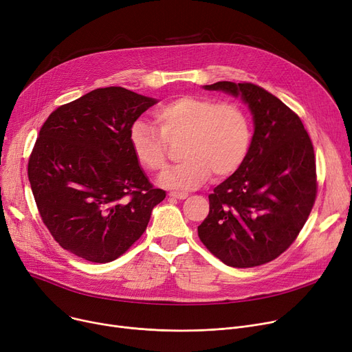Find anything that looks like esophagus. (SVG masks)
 I'll return each instance as SVG.
<instances>
[{
    "mask_svg": "<svg viewBox=\"0 0 352 352\" xmlns=\"http://www.w3.org/2000/svg\"><path fill=\"white\" fill-rule=\"evenodd\" d=\"M171 198H177V199H186L188 197V192H178V191H171L168 194Z\"/></svg>",
    "mask_w": 352,
    "mask_h": 352,
    "instance_id": "esophagus-1",
    "label": "esophagus"
}]
</instances>
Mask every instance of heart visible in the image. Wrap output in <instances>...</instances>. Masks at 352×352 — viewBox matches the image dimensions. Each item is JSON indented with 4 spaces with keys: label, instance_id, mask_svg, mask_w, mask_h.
<instances>
[{
    "label": "heart",
    "instance_id": "obj_1",
    "mask_svg": "<svg viewBox=\"0 0 352 352\" xmlns=\"http://www.w3.org/2000/svg\"><path fill=\"white\" fill-rule=\"evenodd\" d=\"M157 128L137 121L129 129V145L137 161L151 173L162 171L168 161V145H181L184 160L165 171L164 187L192 190L211 174L224 178L245 161L252 141L251 120L236 102H219L199 96H181L154 111Z\"/></svg>",
    "mask_w": 352,
    "mask_h": 352
}]
</instances>
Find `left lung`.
Wrapping results in <instances>:
<instances>
[{
	"instance_id": "1",
	"label": "left lung",
	"mask_w": 352,
	"mask_h": 352,
	"mask_svg": "<svg viewBox=\"0 0 352 352\" xmlns=\"http://www.w3.org/2000/svg\"><path fill=\"white\" fill-rule=\"evenodd\" d=\"M206 89L241 96L255 129L243 165L208 195L210 214L198 236L230 267L267 264L297 239L316 202L311 138L301 118L260 85L219 81Z\"/></svg>"
}]
</instances>
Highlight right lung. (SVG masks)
Returning a JSON list of instances; mask_svg holds the SVG:
<instances>
[{
  "label": "right lung",
  "mask_w": 352,
  "mask_h": 352,
  "mask_svg": "<svg viewBox=\"0 0 352 352\" xmlns=\"http://www.w3.org/2000/svg\"><path fill=\"white\" fill-rule=\"evenodd\" d=\"M155 102L122 87L97 88L52 111L40 129L28 160L35 204L55 241L82 260H117L165 198L129 145V129Z\"/></svg>",
  "instance_id": "1"
}]
</instances>
